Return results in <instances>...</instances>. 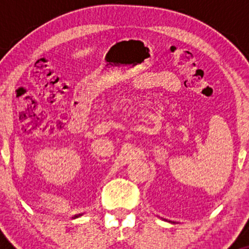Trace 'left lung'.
<instances>
[{
  "instance_id": "left-lung-1",
  "label": "left lung",
  "mask_w": 249,
  "mask_h": 249,
  "mask_svg": "<svg viewBox=\"0 0 249 249\" xmlns=\"http://www.w3.org/2000/svg\"><path fill=\"white\" fill-rule=\"evenodd\" d=\"M166 221H168V222H172V224H174V222H176V221H172V220H167V219H166Z\"/></svg>"
}]
</instances>
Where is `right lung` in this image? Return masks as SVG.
<instances>
[{
  "instance_id": "obj_1",
  "label": "right lung",
  "mask_w": 249,
  "mask_h": 249,
  "mask_svg": "<svg viewBox=\"0 0 249 249\" xmlns=\"http://www.w3.org/2000/svg\"><path fill=\"white\" fill-rule=\"evenodd\" d=\"M81 215H82V214H77V215L73 216V218H78V216H81Z\"/></svg>"
}]
</instances>
